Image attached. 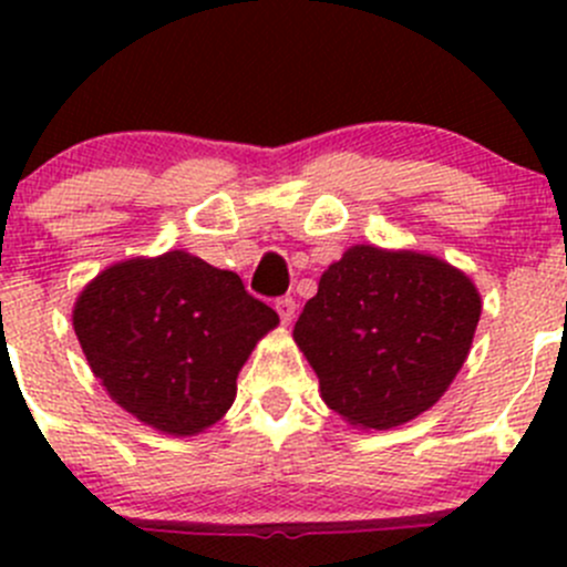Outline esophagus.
I'll list each match as a JSON object with an SVG mask.
<instances>
[{"label": "esophagus", "mask_w": 567, "mask_h": 567, "mask_svg": "<svg viewBox=\"0 0 567 567\" xmlns=\"http://www.w3.org/2000/svg\"><path fill=\"white\" fill-rule=\"evenodd\" d=\"M277 312H279V320H282L285 326L290 323V320H293V316H296V299H290V296H282V299H277Z\"/></svg>", "instance_id": "esophagus-1"}]
</instances>
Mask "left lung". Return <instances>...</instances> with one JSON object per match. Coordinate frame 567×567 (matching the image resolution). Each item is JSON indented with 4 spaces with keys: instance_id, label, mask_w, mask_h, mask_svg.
I'll list each match as a JSON object with an SVG mask.
<instances>
[{
    "instance_id": "8db88e82",
    "label": "left lung",
    "mask_w": 567,
    "mask_h": 567,
    "mask_svg": "<svg viewBox=\"0 0 567 567\" xmlns=\"http://www.w3.org/2000/svg\"><path fill=\"white\" fill-rule=\"evenodd\" d=\"M480 310L472 279L450 262L359 244L326 268L293 340L331 411L364 431H390L447 392Z\"/></svg>"
}]
</instances>
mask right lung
Instances as JSON below:
<instances>
[{"label":"right lung","instance_id":"obj_1","mask_svg":"<svg viewBox=\"0 0 567 567\" xmlns=\"http://www.w3.org/2000/svg\"><path fill=\"white\" fill-rule=\"evenodd\" d=\"M277 323L238 274L183 249L114 262L73 307L79 346L109 398L169 436L227 414L251 348Z\"/></svg>","mask_w":567,"mask_h":567}]
</instances>
